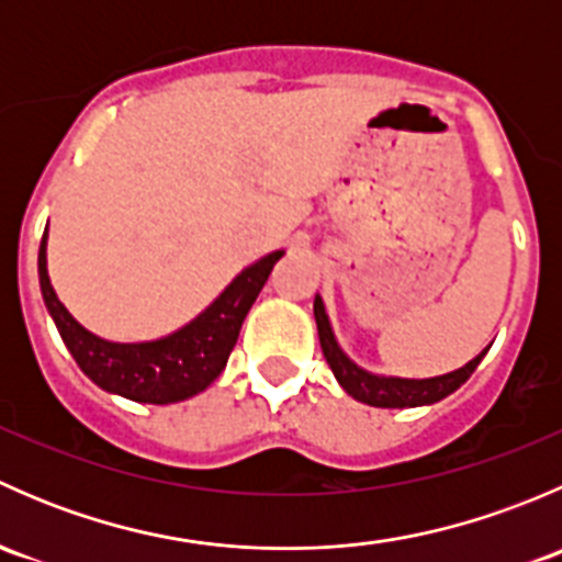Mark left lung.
Masks as SVG:
<instances>
[{
  "mask_svg": "<svg viewBox=\"0 0 562 562\" xmlns=\"http://www.w3.org/2000/svg\"><path fill=\"white\" fill-rule=\"evenodd\" d=\"M315 321H317V337H321L323 356H326L328 367H331L334 378L339 381V386L348 391L353 400L367 402L372 407H416V405H432L440 402L443 396L454 394V391L468 381L475 372V367L481 364L484 353L475 356L473 361H468L464 367H459L457 372L440 378H427V381H405V378H381L370 375L361 367H356L348 356L339 350L337 339H334L331 326H328V315L323 310L321 296H315Z\"/></svg>",
  "mask_w": 562,
  "mask_h": 562,
  "instance_id": "left-lung-1",
  "label": "left lung"
}]
</instances>
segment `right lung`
Returning <instances> with one entry per match:
<instances>
[{"mask_svg":"<svg viewBox=\"0 0 562 562\" xmlns=\"http://www.w3.org/2000/svg\"><path fill=\"white\" fill-rule=\"evenodd\" d=\"M45 239L48 231L43 234L37 255L40 291L76 364L100 389L149 405L190 400L225 370L249 307L269 280L274 263L282 258V249H277L249 266L220 293L212 307L203 310L195 321L171 337L122 345L94 337L56 299L45 269Z\"/></svg>","mask_w":562,"mask_h":562,"instance_id":"1","label":"right lung"}]
</instances>
